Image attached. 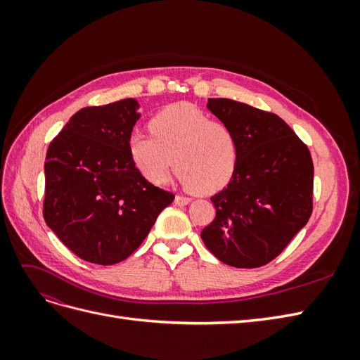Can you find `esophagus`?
<instances>
[{
    "label": "esophagus",
    "instance_id": "1",
    "mask_svg": "<svg viewBox=\"0 0 360 360\" xmlns=\"http://www.w3.org/2000/svg\"><path fill=\"white\" fill-rule=\"evenodd\" d=\"M174 202L177 205H186L191 202L189 197H183V195H176V198H174Z\"/></svg>",
    "mask_w": 360,
    "mask_h": 360
}]
</instances>
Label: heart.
<instances>
[{
	"label": "heart",
	"mask_w": 360,
	"mask_h": 360,
	"mask_svg": "<svg viewBox=\"0 0 360 360\" xmlns=\"http://www.w3.org/2000/svg\"><path fill=\"white\" fill-rule=\"evenodd\" d=\"M150 134L129 136V155L143 176L165 183L176 163L183 186L209 193L231 180L240 158L234 130L188 103L163 108L150 120Z\"/></svg>",
	"instance_id": "b5f03b06"
}]
</instances>
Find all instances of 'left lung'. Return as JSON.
<instances>
[{"label":"left lung","instance_id":"obj_1","mask_svg":"<svg viewBox=\"0 0 360 360\" xmlns=\"http://www.w3.org/2000/svg\"><path fill=\"white\" fill-rule=\"evenodd\" d=\"M207 108L234 130L240 158L228 186L210 198L216 217L201 238L228 266L261 267L309 221L311 153L276 114L231 99H209Z\"/></svg>","mask_w":360,"mask_h":360}]
</instances>
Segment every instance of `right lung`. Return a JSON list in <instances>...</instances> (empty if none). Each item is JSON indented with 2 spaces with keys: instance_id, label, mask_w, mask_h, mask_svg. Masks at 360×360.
Here are the masks:
<instances>
[{
  "instance_id": "add662e5",
  "label": "right lung",
  "mask_w": 360,
  "mask_h": 360,
  "mask_svg": "<svg viewBox=\"0 0 360 360\" xmlns=\"http://www.w3.org/2000/svg\"><path fill=\"white\" fill-rule=\"evenodd\" d=\"M138 108L135 99L82 108L48 147L43 217L89 263L110 266L132 255L174 200L129 155Z\"/></svg>"
}]
</instances>
